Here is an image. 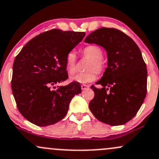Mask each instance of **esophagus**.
Returning a JSON list of instances; mask_svg holds the SVG:
<instances>
[{
  "instance_id": "34e87169",
  "label": "esophagus",
  "mask_w": 159,
  "mask_h": 159,
  "mask_svg": "<svg viewBox=\"0 0 159 159\" xmlns=\"http://www.w3.org/2000/svg\"><path fill=\"white\" fill-rule=\"evenodd\" d=\"M81 90H85V89H88L89 88V86L86 84H81Z\"/></svg>"
}]
</instances>
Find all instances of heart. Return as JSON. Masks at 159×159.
<instances>
[{"mask_svg":"<svg viewBox=\"0 0 159 159\" xmlns=\"http://www.w3.org/2000/svg\"><path fill=\"white\" fill-rule=\"evenodd\" d=\"M83 54L84 57L90 59L87 69L88 71L84 73H78L70 78L71 81L80 84H88L95 81L97 78V73H101L104 70V64L102 57L103 51L97 45H90L86 47L83 50ZM77 56L75 51H70L66 57V69L69 74L72 75L76 71Z\"/></svg>","mask_w":159,"mask_h":159,"instance_id":"heart-1","label":"heart"}]
</instances>
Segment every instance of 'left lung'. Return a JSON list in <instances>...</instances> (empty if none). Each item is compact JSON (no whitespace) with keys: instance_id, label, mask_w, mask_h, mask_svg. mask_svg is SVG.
<instances>
[{"instance_id":"left-lung-1","label":"left lung","mask_w":159,"mask_h":159,"mask_svg":"<svg viewBox=\"0 0 159 159\" xmlns=\"http://www.w3.org/2000/svg\"><path fill=\"white\" fill-rule=\"evenodd\" d=\"M106 50L107 68L101 79L92 85L94 97L89 108L99 121L111 125H125L131 120L146 95L147 69L142 53L133 40L116 29L100 28L85 38Z\"/></svg>"}]
</instances>
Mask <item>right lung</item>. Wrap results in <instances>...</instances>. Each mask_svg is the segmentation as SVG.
<instances>
[{
	"mask_svg": "<svg viewBox=\"0 0 159 159\" xmlns=\"http://www.w3.org/2000/svg\"><path fill=\"white\" fill-rule=\"evenodd\" d=\"M85 36V32L52 29L30 40L16 57L11 87L17 108L24 118L40 127L61 121L71 99L81 92L71 82L56 84L68 78L66 55Z\"/></svg>",
	"mask_w": 159,
	"mask_h": 159,
	"instance_id": "1",
	"label": "right lung"
}]
</instances>
